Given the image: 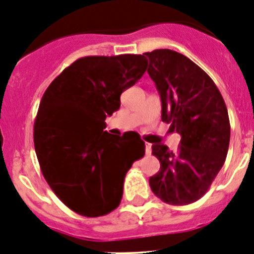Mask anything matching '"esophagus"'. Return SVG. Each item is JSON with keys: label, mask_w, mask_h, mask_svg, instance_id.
Returning a JSON list of instances; mask_svg holds the SVG:
<instances>
[{"label": "esophagus", "mask_w": 254, "mask_h": 254, "mask_svg": "<svg viewBox=\"0 0 254 254\" xmlns=\"http://www.w3.org/2000/svg\"><path fill=\"white\" fill-rule=\"evenodd\" d=\"M144 146H146V155H151V151H152V146H151V143H146Z\"/></svg>", "instance_id": "obj_1"}]
</instances>
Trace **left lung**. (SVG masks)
Listing matches in <instances>:
<instances>
[{
	"instance_id": "1",
	"label": "left lung",
	"mask_w": 254,
	"mask_h": 254,
	"mask_svg": "<svg viewBox=\"0 0 254 254\" xmlns=\"http://www.w3.org/2000/svg\"><path fill=\"white\" fill-rule=\"evenodd\" d=\"M144 55L161 98V120L181 135L177 151L152 144L160 170L150 177V187L170 205L195 203L209 190L227 156L230 120L225 101L212 78L185 55L169 49Z\"/></svg>"
}]
</instances>
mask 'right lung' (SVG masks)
<instances>
[{"label":"right lung","mask_w":254,"mask_h":254,"mask_svg":"<svg viewBox=\"0 0 254 254\" xmlns=\"http://www.w3.org/2000/svg\"><path fill=\"white\" fill-rule=\"evenodd\" d=\"M144 55L85 57L73 62L42 95L35 150L50 189L84 217L106 216L123 197L124 180L144 142L135 131L112 135L106 117L147 69Z\"/></svg>","instance_id":"right-lung-1"}]
</instances>
